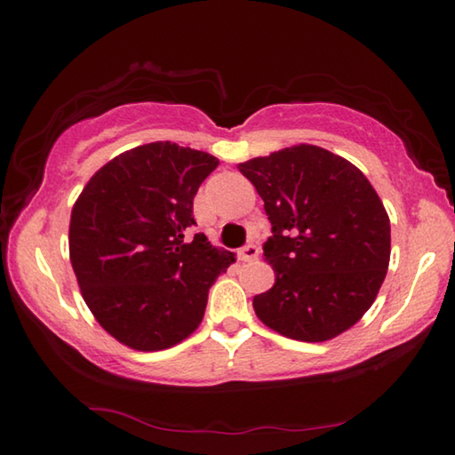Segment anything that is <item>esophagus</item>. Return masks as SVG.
<instances>
[{
	"mask_svg": "<svg viewBox=\"0 0 455 455\" xmlns=\"http://www.w3.org/2000/svg\"><path fill=\"white\" fill-rule=\"evenodd\" d=\"M236 257H238V260H243V263H251V260H255V259L259 257V249H257V244H252V243L244 244L243 249H238Z\"/></svg>",
	"mask_w": 455,
	"mask_h": 455,
	"instance_id": "obj_1",
	"label": "esophagus"
}]
</instances>
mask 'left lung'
Here are the masks:
<instances>
[{
  "label": "left lung",
  "instance_id": "1",
  "mask_svg": "<svg viewBox=\"0 0 455 455\" xmlns=\"http://www.w3.org/2000/svg\"><path fill=\"white\" fill-rule=\"evenodd\" d=\"M271 220L265 259L275 284L252 299L267 327L327 341L373 305L391 252L389 217L365 174L311 144L238 164Z\"/></svg>",
  "mask_w": 455,
  "mask_h": 455
}]
</instances>
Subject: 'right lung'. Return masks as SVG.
<instances>
[{
	"label": "right lung",
	"mask_w": 455,
	"mask_h": 455,
	"mask_svg": "<svg viewBox=\"0 0 455 455\" xmlns=\"http://www.w3.org/2000/svg\"><path fill=\"white\" fill-rule=\"evenodd\" d=\"M219 160L174 142L120 154L92 176L70 220V260L100 325L138 351L168 349L204 317L235 257L196 227L192 200Z\"/></svg>",
	"instance_id": "obj_1"
}]
</instances>
